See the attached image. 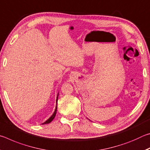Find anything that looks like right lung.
<instances>
[{
	"instance_id": "add662e5",
	"label": "right lung",
	"mask_w": 150,
	"mask_h": 150,
	"mask_svg": "<svg viewBox=\"0 0 150 150\" xmlns=\"http://www.w3.org/2000/svg\"><path fill=\"white\" fill-rule=\"evenodd\" d=\"M57 97H58V95H57ZM57 97L56 103H57ZM56 112H57V105H56V107H55V111H54V114H53V115H52V116H51V117H50L49 119H48V120H47L46 121H45V122L43 123L42 124H49V123H50L51 122H52L53 120H54V118H55V115H56Z\"/></svg>"
}]
</instances>
